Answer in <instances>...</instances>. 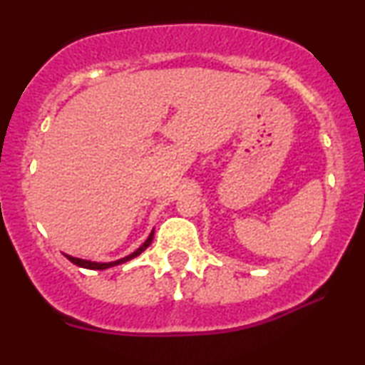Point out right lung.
Returning a JSON list of instances; mask_svg holds the SVG:
<instances>
[{
  "label": "right lung",
  "mask_w": 365,
  "mask_h": 365,
  "mask_svg": "<svg viewBox=\"0 0 365 365\" xmlns=\"http://www.w3.org/2000/svg\"><path fill=\"white\" fill-rule=\"evenodd\" d=\"M153 236H155V231H151V235H149V238L144 241L143 245H140V247L135 250L134 253H130L129 257H124V258H120V260H115V262H108V263H96V262H90V260H81V258H74V257H69V255H66V258H68L69 262H73L74 265H78V267H83V269H91V270H105V269H110V267H115V265H120V263H124V262H129L130 258H134V257H138V255H140L144 252V250H146L149 245H151V241H153Z\"/></svg>",
  "instance_id": "obj_1"
}]
</instances>
